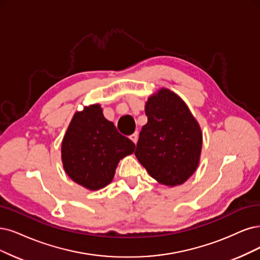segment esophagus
Listing matches in <instances>:
<instances>
[{"instance_id": "esophagus-1", "label": "esophagus", "mask_w": 260, "mask_h": 260, "mask_svg": "<svg viewBox=\"0 0 260 260\" xmlns=\"http://www.w3.org/2000/svg\"><path fill=\"white\" fill-rule=\"evenodd\" d=\"M129 139H131V140H132V141L136 145V143H137V140H138V134H137V133H134V134H132V135L129 136Z\"/></svg>"}]
</instances>
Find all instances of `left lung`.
I'll use <instances>...</instances> for the list:
<instances>
[{
	"instance_id": "8db88e82",
	"label": "left lung",
	"mask_w": 260,
	"mask_h": 260,
	"mask_svg": "<svg viewBox=\"0 0 260 260\" xmlns=\"http://www.w3.org/2000/svg\"><path fill=\"white\" fill-rule=\"evenodd\" d=\"M148 123L135 151L140 164L159 183L180 185L196 170L203 145L197 121L177 94L161 89L146 104Z\"/></svg>"
}]
</instances>
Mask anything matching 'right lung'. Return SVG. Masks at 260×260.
I'll use <instances>...</instances> for the list:
<instances>
[{"instance_id": "1", "label": "right lung", "mask_w": 260, "mask_h": 260, "mask_svg": "<svg viewBox=\"0 0 260 260\" xmlns=\"http://www.w3.org/2000/svg\"><path fill=\"white\" fill-rule=\"evenodd\" d=\"M135 150V143L106 120L100 105L76 112L62 141V161L70 178L96 190L108 185L118 162Z\"/></svg>"}]
</instances>
